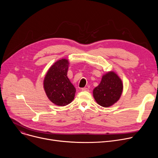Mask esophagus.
Segmentation results:
<instances>
[{
  "mask_svg": "<svg viewBox=\"0 0 158 158\" xmlns=\"http://www.w3.org/2000/svg\"><path fill=\"white\" fill-rule=\"evenodd\" d=\"M81 90L84 91V92H88L89 91V89L87 88H81Z\"/></svg>",
  "mask_w": 158,
  "mask_h": 158,
  "instance_id": "esophagus-1",
  "label": "esophagus"
}]
</instances>
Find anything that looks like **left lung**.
<instances>
[{
	"instance_id": "left-lung-1",
	"label": "left lung",
	"mask_w": 158,
	"mask_h": 158,
	"mask_svg": "<svg viewBox=\"0 0 158 158\" xmlns=\"http://www.w3.org/2000/svg\"><path fill=\"white\" fill-rule=\"evenodd\" d=\"M122 91L121 79L115 72L111 71L102 76L100 84L94 88L93 95L98 104L107 107L119 100Z\"/></svg>"
}]
</instances>
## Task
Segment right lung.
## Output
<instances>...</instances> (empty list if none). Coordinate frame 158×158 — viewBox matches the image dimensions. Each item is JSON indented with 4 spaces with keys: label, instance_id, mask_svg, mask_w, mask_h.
I'll list each match as a JSON object with an SVG mask.
<instances>
[{
    "label": "right lung",
    "instance_id": "1",
    "mask_svg": "<svg viewBox=\"0 0 158 158\" xmlns=\"http://www.w3.org/2000/svg\"><path fill=\"white\" fill-rule=\"evenodd\" d=\"M69 60L57 61L47 71L44 81L46 95L52 103L64 106L73 100L76 89L67 77Z\"/></svg>",
    "mask_w": 158,
    "mask_h": 158
}]
</instances>
